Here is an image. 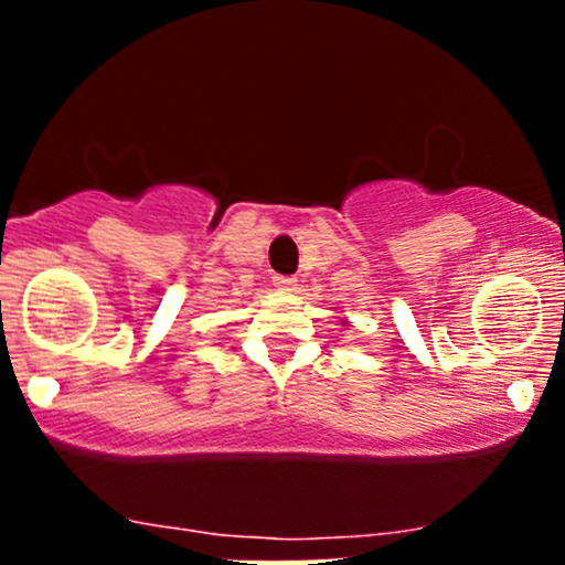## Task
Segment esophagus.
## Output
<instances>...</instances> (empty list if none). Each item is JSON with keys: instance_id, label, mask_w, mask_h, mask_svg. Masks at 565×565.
Instances as JSON below:
<instances>
[{"instance_id": "esophagus-1", "label": "esophagus", "mask_w": 565, "mask_h": 565, "mask_svg": "<svg viewBox=\"0 0 565 565\" xmlns=\"http://www.w3.org/2000/svg\"><path fill=\"white\" fill-rule=\"evenodd\" d=\"M274 284L278 289H295L297 287V278L295 276H274Z\"/></svg>"}]
</instances>
